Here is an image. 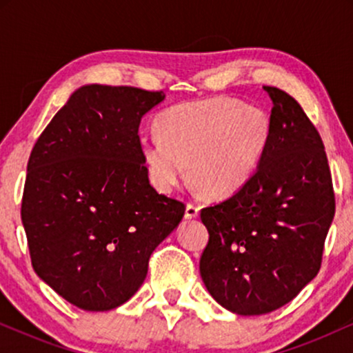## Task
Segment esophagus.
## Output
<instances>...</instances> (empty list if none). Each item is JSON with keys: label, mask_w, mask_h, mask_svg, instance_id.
<instances>
[{"label": "esophagus", "mask_w": 353, "mask_h": 353, "mask_svg": "<svg viewBox=\"0 0 353 353\" xmlns=\"http://www.w3.org/2000/svg\"><path fill=\"white\" fill-rule=\"evenodd\" d=\"M199 216V208L196 204L185 205V219H196Z\"/></svg>", "instance_id": "obj_1"}]
</instances>
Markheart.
Here are the masks:
<instances>
[{
    "mask_svg": "<svg viewBox=\"0 0 353 353\" xmlns=\"http://www.w3.org/2000/svg\"><path fill=\"white\" fill-rule=\"evenodd\" d=\"M156 129L159 136L139 143L154 188L171 192L189 163L190 179L214 199L232 196L252 179L270 141L265 112L224 96L165 109Z\"/></svg>",
    "mask_w": 353,
    "mask_h": 353,
    "instance_id": "heart-1",
    "label": "heart"
}]
</instances>
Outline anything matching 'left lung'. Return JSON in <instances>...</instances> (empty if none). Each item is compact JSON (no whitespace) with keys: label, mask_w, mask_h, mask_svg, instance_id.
Wrapping results in <instances>:
<instances>
[{"label":"left lung","mask_w":353,"mask_h":353,"mask_svg":"<svg viewBox=\"0 0 353 353\" xmlns=\"http://www.w3.org/2000/svg\"><path fill=\"white\" fill-rule=\"evenodd\" d=\"M270 141L247 184L201 210L209 242L201 277L222 307L262 315L289 303L319 274L335 214V194L322 137L301 104L279 88Z\"/></svg>","instance_id":"left-lung-1"}]
</instances>
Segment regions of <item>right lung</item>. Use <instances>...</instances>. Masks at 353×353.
I'll return each instance as SVG.
<instances>
[{
	"instance_id": "obj_1",
	"label": "right lung",
	"mask_w": 353,
	"mask_h": 353,
	"mask_svg": "<svg viewBox=\"0 0 353 353\" xmlns=\"http://www.w3.org/2000/svg\"><path fill=\"white\" fill-rule=\"evenodd\" d=\"M164 98L131 86H83L31 151L21 201L31 264L83 310L128 302L185 212L184 202L152 188L139 151L141 117Z\"/></svg>"
}]
</instances>
